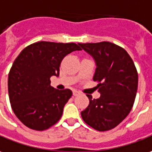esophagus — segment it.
I'll list each match as a JSON object with an SVG mask.
<instances>
[{"label": "esophagus", "instance_id": "34e87169", "mask_svg": "<svg viewBox=\"0 0 152 152\" xmlns=\"http://www.w3.org/2000/svg\"><path fill=\"white\" fill-rule=\"evenodd\" d=\"M78 94H79V92L76 91V90H74V92H73V95H74V96H78Z\"/></svg>", "mask_w": 152, "mask_h": 152}]
</instances>
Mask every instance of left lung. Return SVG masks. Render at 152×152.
<instances>
[{
	"label": "left lung",
	"instance_id": "left-lung-1",
	"mask_svg": "<svg viewBox=\"0 0 152 152\" xmlns=\"http://www.w3.org/2000/svg\"><path fill=\"white\" fill-rule=\"evenodd\" d=\"M94 58V81L98 83L101 96L93 99L81 112L83 120L94 129L105 132L118 126L132 108L137 91L138 74L126 50L113 43L78 44Z\"/></svg>",
	"mask_w": 152,
	"mask_h": 152
}]
</instances>
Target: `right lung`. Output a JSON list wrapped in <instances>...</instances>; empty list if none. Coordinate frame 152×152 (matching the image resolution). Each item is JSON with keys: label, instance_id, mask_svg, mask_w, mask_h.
I'll return each instance as SVG.
<instances>
[{"label": "right lung", "instance_id": "right-lung-1", "mask_svg": "<svg viewBox=\"0 0 152 152\" xmlns=\"http://www.w3.org/2000/svg\"><path fill=\"white\" fill-rule=\"evenodd\" d=\"M78 45L39 41L26 47L15 59L8 75L9 98L14 113L27 127L46 130L61 118L73 94L50 86V77H58L63 58L82 50Z\"/></svg>", "mask_w": 152, "mask_h": 152}]
</instances>
